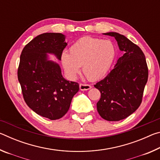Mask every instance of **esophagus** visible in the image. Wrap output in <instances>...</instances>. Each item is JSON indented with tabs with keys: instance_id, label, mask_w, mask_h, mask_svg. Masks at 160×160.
I'll use <instances>...</instances> for the list:
<instances>
[{
	"instance_id": "1",
	"label": "esophagus",
	"mask_w": 160,
	"mask_h": 160,
	"mask_svg": "<svg viewBox=\"0 0 160 160\" xmlns=\"http://www.w3.org/2000/svg\"><path fill=\"white\" fill-rule=\"evenodd\" d=\"M92 88L91 85H88V84H83L81 83L80 84V90L82 91H85V90H88Z\"/></svg>"
}]
</instances>
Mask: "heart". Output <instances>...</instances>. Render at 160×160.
Wrapping results in <instances>:
<instances>
[{"label": "heart", "mask_w": 160, "mask_h": 160, "mask_svg": "<svg viewBox=\"0 0 160 160\" xmlns=\"http://www.w3.org/2000/svg\"><path fill=\"white\" fill-rule=\"evenodd\" d=\"M117 50L109 40L85 37L78 39L69 48V53L61 55V63L65 72L75 79L80 71L90 81L102 79L112 68Z\"/></svg>", "instance_id": "heart-1"}]
</instances>
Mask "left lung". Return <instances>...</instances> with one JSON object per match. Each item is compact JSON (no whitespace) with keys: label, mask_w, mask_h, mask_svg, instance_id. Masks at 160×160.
Listing matches in <instances>:
<instances>
[{"label":"left lung","mask_w":160,"mask_h":160,"mask_svg":"<svg viewBox=\"0 0 160 160\" xmlns=\"http://www.w3.org/2000/svg\"><path fill=\"white\" fill-rule=\"evenodd\" d=\"M104 34L114 37L124 54L109 73L94 85L101 93L97 109L102 118L118 121L128 117L140 107L148 82V68L138 46L116 32Z\"/></svg>","instance_id":"obj_1"}]
</instances>
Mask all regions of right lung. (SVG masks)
I'll return each mask as SVG.
<instances>
[{"label": "right lung", "instance_id": "1", "mask_svg": "<svg viewBox=\"0 0 160 160\" xmlns=\"http://www.w3.org/2000/svg\"><path fill=\"white\" fill-rule=\"evenodd\" d=\"M66 46L61 33H44L29 42L20 55L18 78L24 99L35 113L50 120L66 114L79 90L78 83L66 80L59 65L48 59L51 53L61 60Z\"/></svg>", "mask_w": 160, "mask_h": 160}]
</instances>
